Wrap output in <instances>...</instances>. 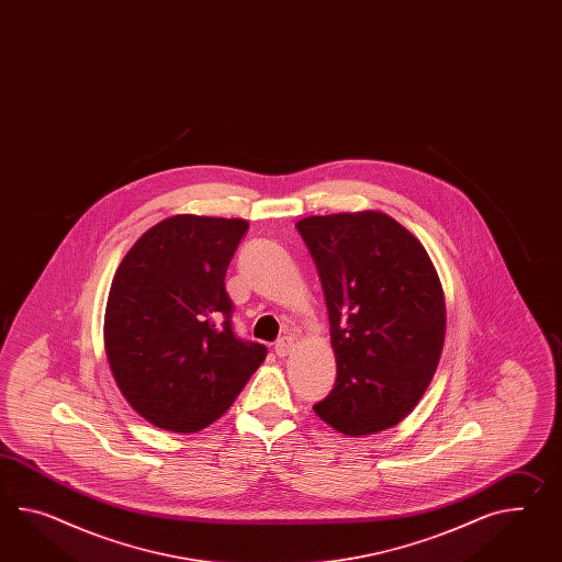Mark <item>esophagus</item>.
Returning <instances> with one entry per match:
<instances>
[{
    "label": "esophagus",
    "mask_w": 562,
    "mask_h": 562,
    "mask_svg": "<svg viewBox=\"0 0 562 562\" xmlns=\"http://www.w3.org/2000/svg\"><path fill=\"white\" fill-rule=\"evenodd\" d=\"M292 347H294V339H292V337H282V339H278L274 345L276 356H288V353L292 351Z\"/></svg>",
    "instance_id": "obj_1"
}]
</instances>
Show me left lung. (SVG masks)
I'll return each mask as SVG.
<instances>
[{"instance_id":"left-lung-1","label":"left lung","mask_w":562,"mask_h":562,"mask_svg":"<svg viewBox=\"0 0 562 562\" xmlns=\"http://www.w3.org/2000/svg\"><path fill=\"white\" fill-rule=\"evenodd\" d=\"M329 311L337 380L316 414L349 437L396 426L425 394L445 342V296L423 244L378 213L296 223Z\"/></svg>"}]
</instances>
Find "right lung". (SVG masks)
<instances>
[{
    "label": "right lung",
    "mask_w": 562,
    "mask_h": 562,
    "mask_svg": "<svg viewBox=\"0 0 562 562\" xmlns=\"http://www.w3.org/2000/svg\"><path fill=\"white\" fill-rule=\"evenodd\" d=\"M249 223L177 215L125 254L105 308V351L132 408L158 428L217 420L266 359L233 329L225 274Z\"/></svg>",
    "instance_id": "1"
}]
</instances>
